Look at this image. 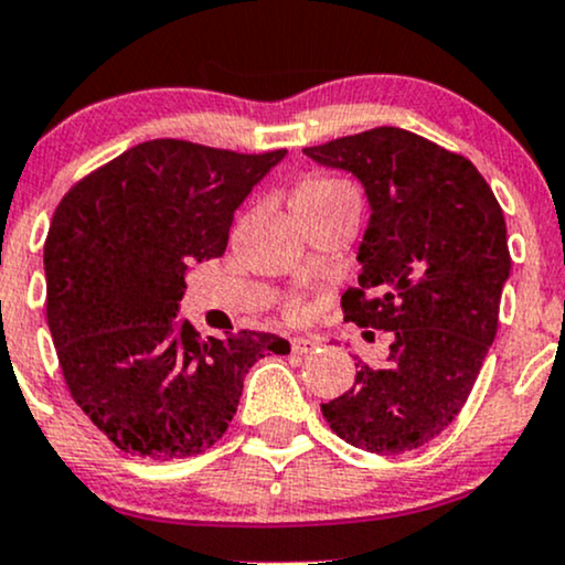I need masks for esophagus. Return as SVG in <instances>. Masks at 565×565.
Segmentation results:
<instances>
[{
	"label": "esophagus",
	"instance_id": "1",
	"mask_svg": "<svg viewBox=\"0 0 565 565\" xmlns=\"http://www.w3.org/2000/svg\"><path fill=\"white\" fill-rule=\"evenodd\" d=\"M319 345H321L319 337H295V340H291V350H295L297 355L310 353V350H316Z\"/></svg>",
	"mask_w": 565,
	"mask_h": 565
}]
</instances>
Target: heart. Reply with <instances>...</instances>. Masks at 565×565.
<instances>
[{"label":"heart","mask_w":565,"mask_h":565,"mask_svg":"<svg viewBox=\"0 0 565 565\" xmlns=\"http://www.w3.org/2000/svg\"><path fill=\"white\" fill-rule=\"evenodd\" d=\"M350 193V188L340 180L327 178V174H308L297 183L295 191H291V212L302 210V206H313V204H323V201L337 199V196H345Z\"/></svg>","instance_id":"1"}]
</instances>
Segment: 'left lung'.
<instances>
[{
    "label": "left lung",
    "mask_w": 565,
    "mask_h": 565,
    "mask_svg": "<svg viewBox=\"0 0 565 565\" xmlns=\"http://www.w3.org/2000/svg\"><path fill=\"white\" fill-rule=\"evenodd\" d=\"M364 185L369 228L345 321L393 332L382 366L359 361L350 391L321 404L350 446L404 454L454 423L497 337L510 276L502 206L470 159L401 127L302 148Z\"/></svg>",
    "instance_id": "obj_1"
}]
</instances>
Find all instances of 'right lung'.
Wrapping results in <instances>:
<instances>
[{"mask_svg": "<svg viewBox=\"0 0 565 565\" xmlns=\"http://www.w3.org/2000/svg\"><path fill=\"white\" fill-rule=\"evenodd\" d=\"M281 151L148 140L82 178L44 242L47 323L71 398L132 457L183 459L228 430L244 377L289 342L201 340L174 321L193 260L220 257L233 212Z\"/></svg>", "mask_w": 565, "mask_h": 565, "instance_id": "add662e5", "label": "right lung"}]
</instances>
